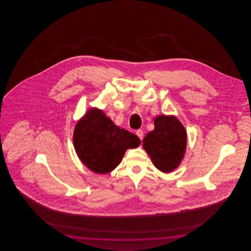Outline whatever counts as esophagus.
Returning <instances> with one entry per match:
<instances>
[{
  "label": "esophagus",
  "mask_w": 251,
  "mask_h": 251,
  "mask_svg": "<svg viewBox=\"0 0 251 251\" xmlns=\"http://www.w3.org/2000/svg\"><path fill=\"white\" fill-rule=\"evenodd\" d=\"M136 135L138 136L139 138L141 139V140H143L144 138V131L143 130H141V129H139L136 131Z\"/></svg>",
  "instance_id": "obj_1"
}]
</instances>
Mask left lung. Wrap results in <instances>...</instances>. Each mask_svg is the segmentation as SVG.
Listing matches in <instances>:
<instances>
[{
	"label": "left lung",
	"mask_w": 251,
	"mask_h": 251,
	"mask_svg": "<svg viewBox=\"0 0 251 251\" xmlns=\"http://www.w3.org/2000/svg\"><path fill=\"white\" fill-rule=\"evenodd\" d=\"M187 141V131L175 116L160 115L154 118V130L146 134L143 147L159 171L170 173L180 165Z\"/></svg>",
	"instance_id": "obj_1"
}]
</instances>
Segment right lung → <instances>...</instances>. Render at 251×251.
<instances>
[{"mask_svg": "<svg viewBox=\"0 0 251 251\" xmlns=\"http://www.w3.org/2000/svg\"><path fill=\"white\" fill-rule=\"evenodd\" d=\"M74 145L80 161L98 174L115 170L126 150L137 148L141 140L120 128L102 109L92 107L75 125Z\"/></svg>", "mask_w": 251, "mask_h": 251, "instance_id": "add662e5", "label": "right lung"}]
</instances>
